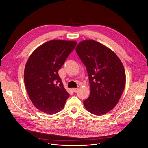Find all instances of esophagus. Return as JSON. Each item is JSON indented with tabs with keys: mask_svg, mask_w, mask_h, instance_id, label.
Returning a JSON list of instances; mask_svg holds the SVG:
<instances>
[{
	"mask_svg": "<svg viewBox=\"0 0 148 148\" xmlns=\"http://www.w3.org/2000/svg\"><path fill=\"white\" fill-rule=\"evenodd\" d=\"M73 91L75 92H77L78 91V88H73Z\"/></svg>",
	"mask_w": 148,
	"mask_h": 148,
	"instance_id": "esophagus-1",
	"label": "esophagus"
}]
</instances>
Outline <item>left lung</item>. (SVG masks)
<instances>
[{
	"instance_id": "obj_1",
	"label": "left lung",
	"mask_w": 148,
	"mask_h": 148,
	"mask_svg": "<svg viewBox=\"0 0 148 148\" xmlns=\"http://www.w3.org/2000/svg\"><path fill=\"white\" fill-rule=\"evenodd\" d=\"M76 52L86 67L91 87L84 106L94 115H104L117 104L124 90L123 65L113 51L94 40L81 42Z\"/></svg>"
}]
</instances>
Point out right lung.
Instances as JSON below:
<instances>
[{
	"mask_svg": "<svg viewBox=\"0 0 148 148\" xmlns=\"http://www.w3.org/2000/svg\"><path fill=\"white\" fill-rule=\"evenodd\" d=\"M76 45L75 41L52 40L36 49L26 62V91L34 106L42 112L51 115L64 108L70 95L58 71Z\"/></svg>",
	"mask_w": 148,
	"mask_h": 148,
	"instance_id": "right-lung-1",
	"label": "right lung"
}]
</instances>
